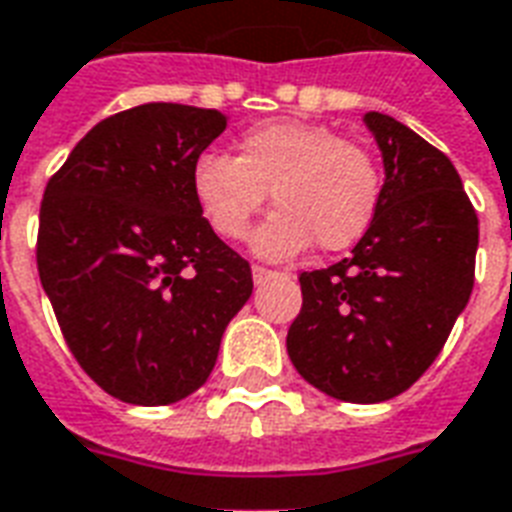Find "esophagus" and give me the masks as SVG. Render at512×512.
<instances>
[{
	"label": "esophagus",
	"instance_id": "esophagus-1",
	"mask_svg": "<svg viewBox=\"0 0 512 512\" xmlns=\"http://www.w3.org/2000/svg\"><path fill=\"white\" fill-rule=\"evenodd\" d=\"M275 275H278L275 270H267V267H259V264H253V280H256V283H264V280L275 278Z\"/></svg>",
	"mask_w": 512,
	"mask_h": 512
}]
</instances>
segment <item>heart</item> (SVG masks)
<instances>
[{"label":"heart","mask_w":512,"mask_h":512,"mask_svg":"<svg viewBox=\"0 0 512 512\" xmlns=\"http://www.w3.org/2000/svg\"><path fill=\"white\" fill-rule=\"evenodd\" d=\"M191 191L218 237H248L267 199L280 207L256 234V251L283 259L315 240L321 251H345L375 221L383 172L370 148L324 124L267 121L242 132L237 156L199 153Z\"/></svg>","instance_id":"b5f03b06"}]
</instances>
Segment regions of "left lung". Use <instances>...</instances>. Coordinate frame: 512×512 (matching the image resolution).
<instances>
[{"label":"left lung","instance_id":"obj_1","mask_svg":"<svg viewBox=\"0 0 512 512\" xmlns=\"http://www.w3.org/2000/svg\"><path fill=\"white\" fill-rule=\"evenodd\" d=\"M386 183L348 259L302 272L286 348L299 375L343 402L402 394L443 351L470 302L478 215L451 159L391 115L367 113Z\"/></svg>","mask_w":512,"mask_h":512}]
</instances>
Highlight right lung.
<instances>
[{"label": "right lung", "instance_id": "add662e5", "mask_svg": "<svg viewBox=\"0 0 512 512\" xmlns=\"http://www.w3.org/2000/svg\"><path fill=\"white\" fill-rule=\"evenodd\" d=\"M224 129V113L175 102L115 113L42 194V288L83 372L129 405L194 394L251 297V264L191 191V164Z\"/></svg>", "mask_w": 512, "mask_h": 512}]
</instances>
